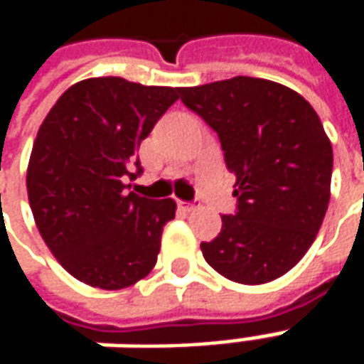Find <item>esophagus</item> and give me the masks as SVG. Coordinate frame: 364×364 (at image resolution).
<instances>
[{
  "instance_id": "1",
  "label": "esophagus",
  "mask_w": 364,
  "mask_h": 364,
  "mask_svg": "<svg viewBox=\"0 0 364 364\" xmlns=\"http://www.w3.org/2000/svg\"><path fill=\"white\" fill-rule=\"evenodd\" d=\"M177 206H179V210H183V213H193V210L197 208V205H193V203H185V200H177Z\"/></svg>"
}]
</instances>
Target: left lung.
Listing matches in <instances>:
<instances>
[{
    "instance_id": "left-lung-1",
    "label": "left lung",
    "mask_w": 364,
    "mask_h": 364,
    "mask_svg": "<svg viewBox=\"0 0 364 364\" xmlns=\"http://www.w3.org/2000/svg\"><path fill=\"white\" fill-rule=\"evenodd\" d=\"M179 95L218 134L236 175L237 210L200 244L206 263L242 284L279 279L310 250L329 205L333 150L318 112L287 85L247 75Z\"/></svg>"
}]
</instances>
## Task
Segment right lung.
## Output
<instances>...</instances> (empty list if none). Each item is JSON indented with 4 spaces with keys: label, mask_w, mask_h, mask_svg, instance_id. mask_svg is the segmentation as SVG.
I'll return each instance as SVG.
<instances>
[{
    "label": "right lung",
    "mask_w": 364,
    "mask_h": 364,
    "mask_svg": "<svg viewBox=\"0 0 364 364\" xmlns=\"http://www.w3.org/2000/svg\"><path fill=\"white\" fill-rule=\"evenodd\" d=\"M177 93L90 77L64 91L38 128L27 167L28 205L44 244L77 281L127 289L156 265L177 205L127 193L124 181L142 173L136 150Z\"/></svg>",
    "instance_id": "add662e5"
}]
</instances>
